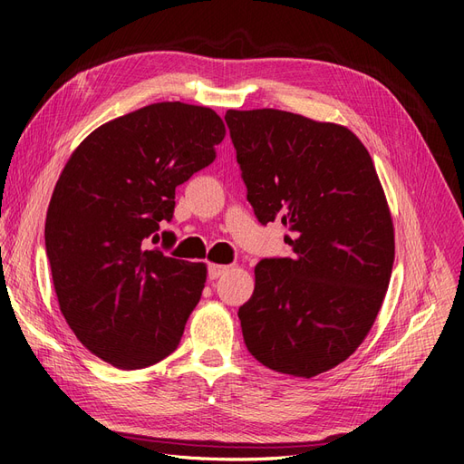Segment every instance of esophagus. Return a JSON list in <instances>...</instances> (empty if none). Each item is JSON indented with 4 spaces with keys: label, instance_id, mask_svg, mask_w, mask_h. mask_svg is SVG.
Returning <instances> with one entry per match:
<instances>
[{
    "label": "esophagus",
    "instance_id": "34e87169",
    "mask_svg": "<svg viewBox=\"0 0 464 464\" xmlns=\"http://www.w3.org/2000/svg\"><path fill=\"white\" fill-rule=\"evenodd\" d=\"M228 271V266L227 265H208V269H207V275H208V278L210 280H217L218 276H222L224 273Z\"/></svg>",
    "mask_w": 464,
    "mask_h": 464
}]
</instances>
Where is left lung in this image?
I'll return each mask as SVG.
<instances>
[{"mask_svg":"<svg viewBox=\"0 0 464 464\" xmlns=\"http://www.w3.org/2000/svg\"><path fill=\"white\" fill-rule=\"evenodd\" d=\"M224 120L257 220L278 218L294 249L256 265L237 310L246 348L275 372L314 377L354 353L383 304L395 236L382 184L343 125L271 108Z\"/></svg>","mask_w":464,"mask_h":464,"instance_id":"obj_1","label":"left lung"}]
</instances>
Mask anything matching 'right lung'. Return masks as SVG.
I'll return each mask as SVG.
<instances>
[{"mask_svg": "<svg viewBox=\"0 0 464 464\" xmlns=\"http://www.w3.org/2000/svg\"><path fill=\"white\" fill-rule=\"evenodd\" d=\"M224 133L210 108L150 104L94 130L55 184L44 240L60 310L111 366L147 368L179 344L207 269L150 240L174 217L176 188L217 159Z\"/></svg>", "mask_w": 464, "mask_h": 464, "instance_id": "obj_1", "label": "right lung"}]
</instances>
